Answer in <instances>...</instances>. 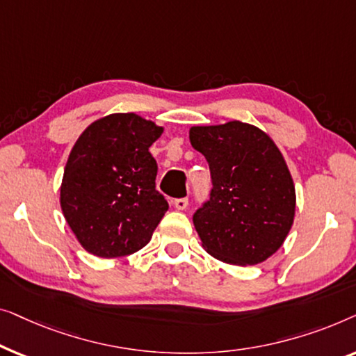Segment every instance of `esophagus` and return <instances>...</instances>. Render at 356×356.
I'll return each mask as SVG.
<instances>
[{
  "mask_svg": "<svg viewBox=\"0 0 356 356\" xmlns=\"http://www.w3.org/2000/svg\"><path fill=\"white\" fill-rule=\"evenodd\" d=\"M172 204H174V208H177V209H185L188 207V198H177V200H174Z\"/></svg>",
  "mask_w": 356,
  "mask_h": 356,
  "instance_id": "1",
  "label": "esophagus"
}]
</instances>
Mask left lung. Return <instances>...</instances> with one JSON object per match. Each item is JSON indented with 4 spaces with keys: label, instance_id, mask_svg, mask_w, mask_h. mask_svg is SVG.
Returning <instances> with one entry per match:
<instances>
[{
    "label": "left lung",
    "instance_id": "obj_1",
    "mask_svg": "<svg viewBox=\"0 0 356 356\" xmlns=\"http://www.w3.org/2000/svg\"><path fill=\"white\" fill-rule=\"evenodd\" d=\"M192 147L207 158L213 188L193 214L207 252L227 264H258L282 247L295 216L287 163L261 129L230 121L193 126Z\"/></svg>",
    "mask_w": 356,
    "mask_h": 356
}]
</instances>
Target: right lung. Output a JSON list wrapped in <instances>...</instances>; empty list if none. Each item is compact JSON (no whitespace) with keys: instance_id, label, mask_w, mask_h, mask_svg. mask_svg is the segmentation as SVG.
<instances>
[{"instance_id":"obj_1","label":"right lung","mask_w":356,"mask_h":356,"mask_svg":"<svg viewBox=\"0 0 356 356\" xmlns=\"http://www.w3.org/2000/svg\"><path fill=\"white\" fill-rule=\"evenodd\" d=\"M163 127L135 113L90 124L69 154L61 209L79 243L99 258L142 250L169 204L156 190L158 164L148 148Z\"/></svg>"}]
</instances>
